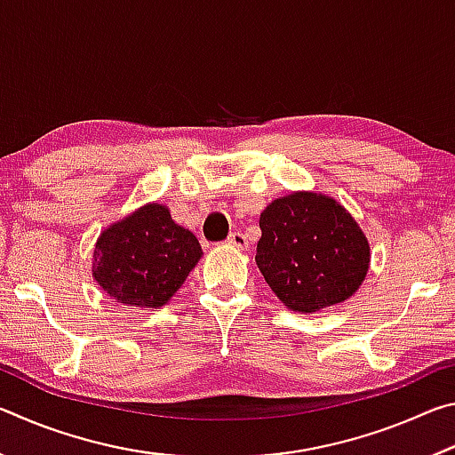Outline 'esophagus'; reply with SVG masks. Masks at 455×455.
Instances as JSON below:
<instances>
[{"label": "esophagus", "instance_id": "obj_1", "mask_svg": "<svg viewBox=\"0 0 455 455\" xmlns=\"http://www.w3.org/2000/svg\"><path fill=\"white\" fill-rule=\"evenodd\" d=\"M227 243L230 246H236V249H246V246H249V241H246V236L243 233H230Z\"/></svg>", "mask_w": 455, "mask_h": 455}]
</instances>
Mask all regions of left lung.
Wrapping results in <instances>:
<instances>
[{"instance_id":"8db88e82","label":"left lung","mask_w":455,"mask_h":455,"mask_svg":"<svg viewBox=\"0 0 455 455\" xmlns=\"http://www.w3.org/2000/svg\"><path fill=\"white\" fill-rule=\"evenodd\" d=\"M257 267L284 307L315 313L347 301L369 271V243L335 198L292 192L260 212Z\"/></svg>"}]
</instances>
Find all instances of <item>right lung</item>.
Returning a JSON list of instances; mask_svg holds the SVG:
<instances>
[{"instance_id": "right-lung-1", "label": "right lung", "mask_w": 455, "mask_h": 455, "mask_svg": "<svg viewBox=\"0 0 455 455\" xmlns=\"http://www.w3.org/2000/svg\"><path fill=\"white\" fill-rule=\"evenodd\" d=\"M200 257L198 238L176 225L164 204L150 203L102 230L92 275L118 303L158 309L182 287Z\"/></svg>"}]
</instances>
